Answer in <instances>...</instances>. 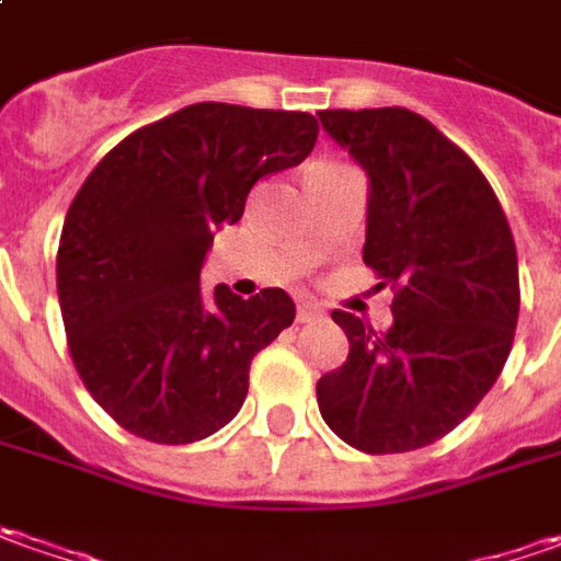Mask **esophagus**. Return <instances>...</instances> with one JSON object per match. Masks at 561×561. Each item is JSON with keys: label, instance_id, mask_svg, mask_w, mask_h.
<instances>
[{"label": "esophagus", "instance_id": "esophagus-1", "mask_svg": "<svg viewBox=\"0 0 561 561\" xmlns=\"http://www.w3.org/2000/svg\"><path fill=\"white\" fill-rule=\"evenodd\" d=\"M322 317V307L319 304H300L298 307V322H310V319Z\"/></svg>", "mask_w": 561, "mask_h": 561}]
</instances>
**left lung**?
<instances>
[{
    "label": "left lung",
    "instance_id": "1",
    "mask_svg": "<svg viewBox=\"0 0 561 561\" xmlns=\"http://www.w3.org/2000/svg\"><path fill=\"white\" fill-rule=\"evenodd\" d=\"M319 124L369 180L363 263L397 291L385 335L332 313L351 354L317 381L319 413L363 454L419 450L472 413L510 357V222L472 158L413 111H319Z\"/></svg>",
    "mask_w": 561,
    "mask_h": 561
}]
</instances>
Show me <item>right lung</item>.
<instances>
[{"mask_svg": "<svg viewBox=\"0 0 561 561\" xmlns=\"http://www.w3.org/2000/svg\"><path fill=\"white\" fill-rule=\"evenodd\" d=\"M317 133L300 111L198 102L129 133L77 192L58 304L77 373L126 432L192 444L242 410L251 359L295 322V300L204 291L202 266L248 192L298 167Z\"/></svg>", "mask_w": 561, "mask_h": 561, "instance_id": "obj_1", "label": "right lung"}]
</instances>
